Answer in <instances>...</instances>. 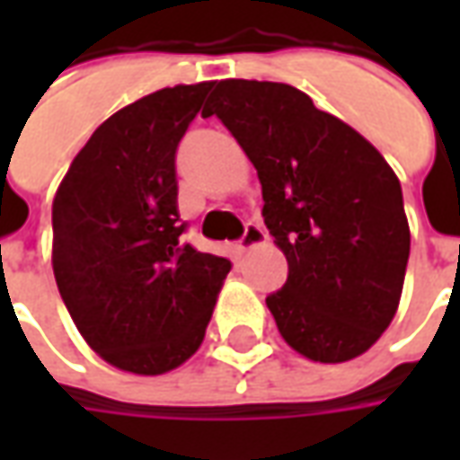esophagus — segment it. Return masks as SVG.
Returning a JSON list of instances; mask_svg holds the SVG:
<instances>
[{"instance_id": "34e87169", "label": "esophagus", "mask_w": 460, "mask_h": 460, "mask_svg": "<svg viewBox=\"0 0 460 460\" xmlns=\"http://www.w3.org/2000/svg\"><path fill=\"white\" fill-rule=\"evenodd\" d=\"M263 241H266V231L261 229L259 224L249 221V224H246V229H243V236L239 239V251L253 249V246H259V243H263Z\"/></svg>"}]
</instances>
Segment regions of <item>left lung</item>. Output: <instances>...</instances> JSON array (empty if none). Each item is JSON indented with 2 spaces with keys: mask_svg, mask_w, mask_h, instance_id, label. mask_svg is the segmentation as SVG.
Segmentation results:
<instances>
[{
  "mask_svg": "<svg viewBox=\"0 0 460 460\" xmlns=\"http://www.w3.org/2000/svg\"><path fill=\"white\" fill-rule=\"evenodd\" d=\"M207 115L259 172L263 219L288 261V280L266 298L283 340L330 365L367 352L394 318L409 261L394 170L288 84L219 81Z\"/></svg>",
  "mask_w": 460,
  "mask_h": 460,
  "instance_id": "8db88e82",
  "label": "left lung"
}]
</instances>
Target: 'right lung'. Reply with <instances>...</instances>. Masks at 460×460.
I'll list each match as a JSON object with an SVG mask.
<instances>
[{
  "label": "right lung",
  "instance_id": "right-lung-1",
  "mask_svg": "<svg viewBox=\"0 0 460 460\" xmlns=\"http://www.w3.org/2000/svg\"><path fill=\"white\" fill-rule=\"evenodd\" d=\"M211 84L162 88L91 135L54 197V276L105 362L162 375L199 349L231 261L181 241L174 155Z\"/></svg>",
  "mask_w": 460,
  "mask_h": 460
}]
</instances>
